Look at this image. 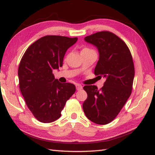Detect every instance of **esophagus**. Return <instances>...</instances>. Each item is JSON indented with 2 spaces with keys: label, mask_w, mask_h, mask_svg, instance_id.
I'll use <instances>...</instances> for the list:
<instances>
[{
  "label": "esophagus",
  "mask_w": 155,
  "mask_h": 155,
  "mask_svg": "<svg viewBox=\"0 0 155 155\" xmlns=\"http://www.w3.org/2000/svg\"><path fill=\"white\" fill-rule=\"evenodd\" d=\"M76 88H77V90L78 91H80L83 89V86L80 85V84H77V85H76Z\"/></svg>",
  "instance_id": "esophagus-1"
}]
</instances>
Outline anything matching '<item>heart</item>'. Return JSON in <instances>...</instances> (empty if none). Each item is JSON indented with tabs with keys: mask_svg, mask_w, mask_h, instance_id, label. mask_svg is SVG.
Instances as JSON below:
<instances>
[{
	"mask_svg": "<svg viewBox=\"0 0 155 155\" xmlns=\"http://www.w3.org/2000/svg\"><path fill=\"white\" fill-rule=\"evenodd\" d=\"M83 50H88V49H87V48H85V49H83Z\"/></svg>",
	"mask_w": 155,
	"mask_h": 155,
	"instance_id": "1",
	"label": "heart"
}]
</instances>
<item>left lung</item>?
<instances>
[{"label":"left lung","instance_id":"obj_1","mask_svg":"<svg viewBox=\"0 0 155 155\" xmlns=\"http://www.w3.org/2000/svg\"><path fill=\"white\" fill-rule=\"evenodd\" d=\"M84 40L98 49L99 59L94 74L106 79L103 87H83L87 98L83 104L86 117L96 124H107L115 119L129 98L135 76L130 52L115 34L101 31Z\"/></svg>","mask_w":155,"mask_h":155}]
</instances>
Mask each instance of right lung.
Masks as SVG:
<instances>
[{
    "mask_svg": "<svg viewBox=\"0 0 155 155\" xmlns=\"http://www.w3.org/2000/svg\"><path fill=\"white\" fill-rule=\"evenodd\" d=\"M77 40L59 35L42 37L28 47L21 59L20 90L28 108L41 122L59 119L66 101L75 92L74 84L59 82L52 71L62 67L67 50Z\"/></svg>",
    "mask_w": 155,
    "mask_h": 155,
    "instance_id": "right-lung-1",
    "label": "right lung"
}]
</instances>
